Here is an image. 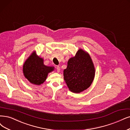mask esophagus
Instances as JSON below:
<instances>
[{"label":"esophagus","mask_w":130,"mask_h":130,"mask_svg":"<svg viewBox=\"0 0 130 130\" xmlns=\"http://www.w3.org/2000/svg\"><path fill=\"white\" fill-rule=\"evenodd\" d=\"M56 69H57V72H60V67L59 66H57V67H56Z\"/></svg>","instance_id":"esophagus-1"}]
</instances>
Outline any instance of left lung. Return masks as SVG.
<instances>
[{
  "label": "left lung",
  "instance_id": "left-lung-1",
  "mask_svg": "<svg viewBox=\"0 0 130 130\" xmlns=\"http://www.w3.org/2000/svg\"><path fill=\"white\" fill-rule=\"evenodd\" d=\"M64 79L71 92L80 93L88 88L95 75V69L88 53L79 49L68 61L63 71Z\"/></svg>",
  "mask_w": 130,
  "mask_h": 130
}]
</instances>
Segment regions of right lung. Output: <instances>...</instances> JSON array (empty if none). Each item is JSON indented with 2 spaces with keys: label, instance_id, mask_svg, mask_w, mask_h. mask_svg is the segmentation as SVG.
<instances>
[{
  "label": "right lung",
  "instance_id": "1",
  "mask_svg": "<svg viewBox=\"0 0 130 130\" xmlns=\"http://www.w3.org/2000/svg\"><path fill=\"white\" fill-rule=\"evenodd\" d=\"M54 66L44 64V59L34 51L28 57L23 65V73L29 82L35 85L39 86L44 83L48 74L54 71Z\"/></svg>",
  "mask_w": 130,
  "mask_h": 130
}]
</instances>
